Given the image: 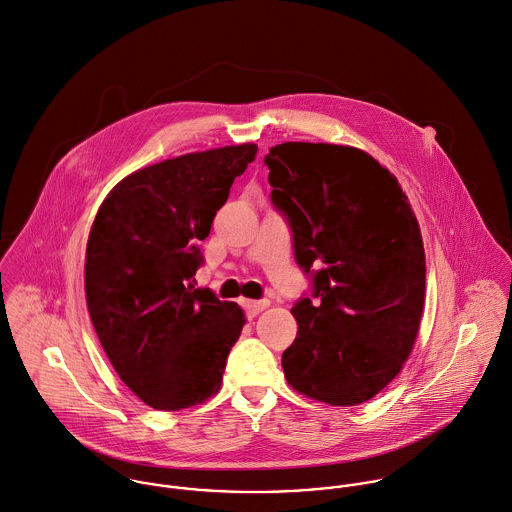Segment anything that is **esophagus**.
I'll return each mask as SVG.
<instances>
[{"instance_id":"obj_1","label":"esophagus","mask_w":512,"mask_h":512,"mask_svg":"<svg viewBox=\"0 0 512 512\" xmlns=\"http://www.w3.org/2000/svg\"><path fill=\"white\" fill-rule=\"evenodd\" d=\"M243 307L249 316H257L261 310L269 307V301H243Z\"/></svg>"}]
</instances>
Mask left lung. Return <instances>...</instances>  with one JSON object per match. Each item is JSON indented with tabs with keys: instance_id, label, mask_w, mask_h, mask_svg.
Segmentation results:
<instances>
[{
	"instance_id": "1",
	"label": "left lung",
	"mask_w": 512,
	"mask_h": 512,
	"mask_svg": "<svg viewBox=\"0 0 512 512\" xmlns=\"http://www.w3.org/2000/svg\"><path fill=\"white\" fill-rule=\"evenodd\" d=\"M271 202L293 231L312 299L291 308L287 382L330 406H358L402 370L425 297L419 223L396 176L338 144L285 142L265 156Z\"/></svg>"
}]
</instances>
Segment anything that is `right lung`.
<instances>
[{
	"mask_svg": "<svg viewBox=\"0 0 512 512\" xmlns=\"http://www.w3.org/2000/svg\"><path fill=\"white\" fill-rule=\"evenodd\" d=\"M257 144L184 154L118 182L93 221L87 307L120 380L150 408H192L217 394L245 324L235 303L196 289L209 235Z\"/></svg>",
	"mask_w": 512,
	"mask_h": 512,
	"instance_id": "1",
	"label": "right lung"
}]
</instances>
